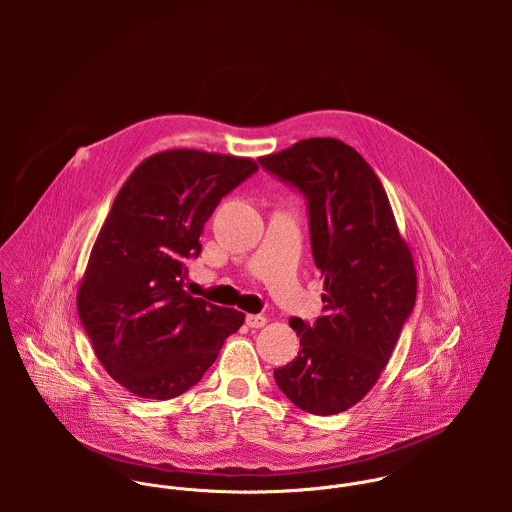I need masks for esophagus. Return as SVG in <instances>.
Wrapping results in <instances>:
<instances>
[{"label": "esophagus", "instance_id": "esophagus-1", "mask_svg": "<svg viewBox=\"0 0 512 512\" xmlns=\"http://www.w3.org/2000/svg\"><path fill=\"white\" fill-rule=\"evenodd\" d=\"M266 323H268V317H264V315H246V325L252 329H260Z\"/></svg>", "mask_w": 512, "mask_h": 512}]
</instances>
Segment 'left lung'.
Segmentation results:
<instances>
[{
  "label": "left lung",
  "mask_w": 512,
  "mask_h": 512,
  "mask_svg": "<svg viewBox=\"0 0 512 512\" xmlns=\"http://www.w3.org/2000/svg\"><path fill=\"white\" fill-rule=\"evenodd\" d=\"M260 163L305 193L325 290L313 325L290 319L301 349L274 378L297 408L333 416L361 402L390 361L416 301L414 256L380 179L353 147L309 138Z\"/></svg>",
  "instance_id": "left-lung-1"
}]
</instances>
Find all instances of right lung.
Listing matches in <instances>:
<instances>
[{
  "label": "right lung",
  "instance_id": "right-lung-1",
  "mask_svg": "<svg viewBox=\"0 0 512 512\" xmlns=\"http://www.w3.org/2000/svg\"><path fill=\"white\" fill-rule=\"evenodd\" d=\"M258 169L250 157L167 149L146 157L118 191L76 309L106 372L128 392L169 400L195 386L244 313L185 292V258L220 199Z\"/></svg>",
  "mask_w": 512,
  "mask_h": 512
}]
</instances>
